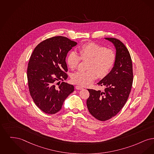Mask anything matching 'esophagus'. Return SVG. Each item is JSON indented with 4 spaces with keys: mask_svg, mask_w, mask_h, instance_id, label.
Masks as SVG:
<instances>
[{
    "mask_svg": "<svg viewBox=\"0 0 154 154\" xmlns=\"http://www.w3.org/2000/svg\"><path fill=\"white\" fill-rule=\"evenodd\" d=\"M75 88H76V90H82V89H83V88L82 87V86H75Z\"/></svg>",
    "mask_w": 154,
    "mask_h": 154,
    "instance_id": "1",
    "label": "esophagus"
}]
</instances>
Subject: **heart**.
<instances>
[{
	"label": "heart",
	"instance_id": "1",
	"mask_svg": "<svg viewBox=\"0 0 154 154\" xmlns=\"http://www.w3.org/2000/svg\"><path fill=\"white\" fill-rule=\"evenodd\" d=\"M78 54L70 52L67 59L68 67L71 69H76L80 60H88L86 71H79L73 74L72 81L82 86H87L97 78L106 77L113 68L116 54L113 49L105 48L94 42L83 44L78 49Z\"/></svg>",
	"mask_w": 154,
	"mask_h": 154
}]
</instances>
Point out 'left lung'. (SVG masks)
Returning a JSON list of instances; mask_svg holds the SVG:
<instances>
[{
  "instance_id": "1",
  "label": "left lung",
  "mask_w": 154,
  "mask_h": 154,
  "mask_svg": "<svg viewBox=\"0 0 154 154\" xmlns=\"http://www.w3.org/2000/svg\"><path fill=\"white\" fill-rule=\"evenodd\" d=\"M105 39L116 48V62L110 72L97 83L104 86L105 91L87 89L90 96L86 102L90 114L102 121L115 116L124 106L131 93L134 76L132 59L127 47L118 39Z\"/></svg>"
}]
</instances>
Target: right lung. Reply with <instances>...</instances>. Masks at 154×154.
<instances>
[{
  "instance_id": "1",
  "label": "right lung",
  "mask_w": 154,
  "mask_h": 154,
  "mask_svg": "<svg viewBox=\"0 0 154 154\" xmlns=\"http://www.w3.org/2000/svg\"><path fill=\"white\" fill-rule=\"evenodd\" d=\"M76 44L66 37L55 36L38 44L30 56L27 70L29 92L35 104L45 113L60 111L74 91V86L63 80L68 78L67 54Z\"/></svg>"
}]
</instances>
